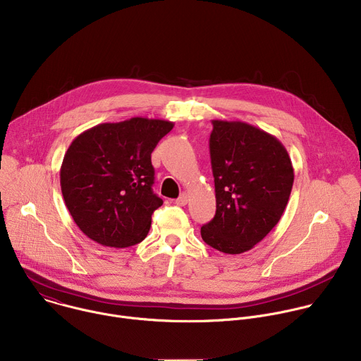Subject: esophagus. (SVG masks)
<instances>
[{"instance_id":"esophagus-1","label":"esophagus","mask_w":361,"mask_h":361,"mask_svg":"<svg viewBox=\"0 0 361 361\" xmlns=\"http://www.w3.org/2000/svg\"><path fill=\"white\" fill-rule=\"evenodd\" d=\"M188 202V194L187 192H181L180 197L176 200L177 205H185Z\"/></svg>"}]
</instances>
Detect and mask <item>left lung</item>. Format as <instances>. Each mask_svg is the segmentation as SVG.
I'll use <instances>...</instances> for the list:
<instances>
[{
    "label": "left lung",
    "mask_w": 361,
    "mask_h": 361,
    "mask_svg": "<svg viewBox=\"0 0 361 361\" xmlns=\"http://www.w3.org/2000/svg\"><path fill=\"white\" fill-rule=\"evenodd\" d=\"M212 124L217 210L201 227V237L221 252L241 254L280 221L294 170L287 149L274 135L241 121L213 120Z\"/></svg>",
    "instance_id": "obj_1"
}]
</instances>
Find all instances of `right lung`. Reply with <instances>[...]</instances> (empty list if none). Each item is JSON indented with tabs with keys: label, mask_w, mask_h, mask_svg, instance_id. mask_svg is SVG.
<instances>
[{
	"label": "right lung",
	"mask_w": 361,
	"mask_h": 361,
	"mask_svg": "<svg viewBox=\"0 0 361 361\" xmlns=\"http://www.w3.org/2000/svg\"><path fill=\"white\" fill-rule=\"evenodd\" d=\"M173 127L134 117L98 124L74 138L60 183L73 220L88 238L124 248L147 237L152 213L163 205L152 192L151 152Z\"/></svg>",
	"instance_id": "1"
}]
</instances>
